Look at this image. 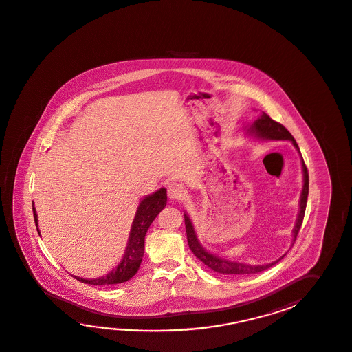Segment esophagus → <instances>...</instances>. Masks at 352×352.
I'll use <instances>...</instances> for the list:
<instances>
[{
    "label": "esophagus",
    "instance_id": "1",
    "mask_svg": "<svg viewBox=\"0 0 352 352\" xmlns=\"http://www.w3.org/2000/svg\"><path fill=\"white\" fill-rule=\"evenodd\" d=\"M168 195L172 201H183L186 197V189L178 183L168 184Z\"/></svg>",
    "mask_w": 352,
    "mask_h": 352
}]
</instances>
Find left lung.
Here are the masks:
<instances>
[{"label": "left lung", "instance_id": "obj_1", "mask_svg": "<svg viewBox=\"0 0 352 352\" xmlns=\"http://www.w3.org/2000/svg\"><path fill=\"white\" fill-rule=\"evenodd\" d=\"M247 134L256 139L261 140H289L294 144V148L298 151V154L301 155V151L298 145L296 143L294 138L291 135V133L288 131L282 124L274 122L265 113H262L258 118L252 122L251 125L244 128ZM302 173H303V187H302L301 197H300V210L297 214L296 224H294V230H292V242L294 243L298 230L301 228L302 222H303V217H305V210H306V204H307V197H309V172L307 168L305 165L303 158L301 155ZM184 221H186V230H187L188 244L190 251L193 252L194 256L197 258L201 259V262L206 265H208L210 270H213L214 272L223 273V274H232V276H247V274H254V273L262 272L265 271L267 268L276 265L277 262H280L287 253H285L282 257L276 261H273L271 263L267 265H248L243 262H237V261H230V259L223 258L217 256L214 253H210L207 251L203 245H201L199 239L197 237V233L194 230L193 223L190 221L189 215L184 213ZM292 243V245H294Z\"/></svg>", "mask_w": 352, "mask_h": 352}]
</instances>
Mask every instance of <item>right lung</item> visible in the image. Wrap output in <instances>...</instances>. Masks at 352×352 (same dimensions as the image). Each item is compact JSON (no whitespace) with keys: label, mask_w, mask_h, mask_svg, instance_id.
Returning <instances> with one entry per match:
<instances>
[{"label":"right lung","mask_w":352,"mask_h":352,"mask_svg":"<svg viewBox=\"0 0 352 352\" xmlns=\"http://www.w3.org/2000/svg\"><path fill=\"white\" fill-rule=\"evenodd\" d=\"M166 206V189L160 188L157 192L144 197L142 201L138 206L137 213L134 217V221L131 224L129 239L125 247V252L119 265L113 268L108 274L101 276L98 278H81L74 276L76 280L87 283V285H98V286H107V285H118L129 280L135 273L138 272L142 259L144 256V241L145 234L149 230L151 223L157 218V215L164 209ZM34 218L36 224L37 232L38 230V219H37L36 209L32 203Z\"/></svg>","instance_id":"add662e5"}]
</instances>
